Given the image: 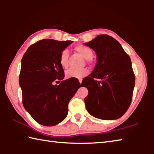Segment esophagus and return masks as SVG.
Segmentation results:
<instances>
[{
  "instance_id": "34e87169",
  "label": "esophagus",
  "mask_w": 154,
  "mask_h": 154,
  "mask_svg": "<svg viewBox=\"0 0 154 154\" xmlns=\"http://www.w3.org/2000/svg\"><path fill=\"white\" fill-rule=\"evenodd\" d=\"M79 83H81V84H82V79H79Z\"/></svg>"
}]
</instances>
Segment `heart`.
<instances>
[{"label":"heart","instance_id":"b5f03b06","mask_svg":"<svg viewBox=\"0 0 154 154\" xmlns=\"http://www.w3.org/2000/svg\"><path fill=\"white\" fill-rule=\"evenodd\" d=\"M76 51L79 55L82 56L83 58L86 60H90L93 56V51L92 49L88 48L87 46L79 45L75 48ZM68 59H69V51L67 49H64L61 52L60 56V64L63 68L68 67ZM88 73V71L86 69H70L66 72V77L68 78H77V79H81V78L85 76Z\"/></svg>","mask_w":154,"mask_h":154}]
</instances>
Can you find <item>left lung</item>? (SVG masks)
Segmentation results:
<instances>
[{"label":"left lung","mask_w":154,"mask_h":154,"mask_svg":"<svg viewBox=\"0 0 154 154\" xmlns=\"http://www.w3.org/2000/svg\"><path fill=\"white\" fill-rule=\"evenodd\" d=\"M84 45L97 56L93 71L82 83L88 90L84 99L87 111L104 120L119 119L132 102L135 76L131 60L120 43L107 35H98Z\"/></svg>","instance_id":"obj_1"}]
</instances>
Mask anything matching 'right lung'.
<instances>
[{
	"mask_svg": "<svg viewBox=\"0 0 154 154\" xmlns=\"http://www.w3.org/2000/svg\"><path fill=\"white\" fill-rule=\"evenodd\" d=\"M72 41L41 40L30 46L22 59L19 83L22 103L32 118L38 124L53 126L60 123L68 114V104L82 86L75 78L64 79L60 64L61 52Z\"/></svg>",
	"mask_w": 154,
	"mask_h": 154,
	"instance_id": "1",
	"label": "right lung"
}]
</instances>
